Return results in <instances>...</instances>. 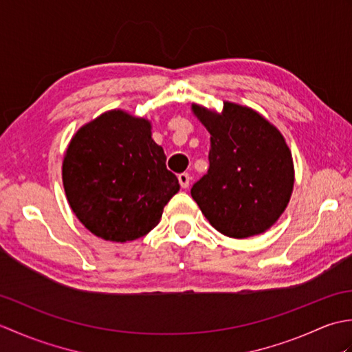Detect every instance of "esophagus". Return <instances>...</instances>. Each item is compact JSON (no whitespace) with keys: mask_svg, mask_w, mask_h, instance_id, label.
Segmentation results:
<instances>
[{"mask_svg":"<svg viewBox=\"0 0 352 352\" xmlns=\"http://www.w3.org/2000/svg\"><path fill=\"white\" fill-rule=\"evenodd\" d=\"M178 182H180L183 189H188L190 184V175L188 174V172H183V174L178 175Z\"/></svg>","mask_w":352,"mask_h":352,"instance_id":"obj_1","label":"esophagus"}]
</instances>
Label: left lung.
Segmentation results:
<instances>
[{"mask_svg":"<svg viewBox=\"0 0 352 352\" xmlns=\"http://www.w3.org/2000/svg\"><path fill=\"white\" fill-rule=\"evenodd\" d=\"M210 133V168L193 184L192 198L223 236L265 233L286 210L295 168L280 130L258 111L223 101L222 111L192 104Z\"/></svg>","mask_w":352,"mask_h":352,"instance_id":"1","label":"left lung"}]
</instances>
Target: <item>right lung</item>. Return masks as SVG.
<instances>
[{"mask_svg":"<svg viewBox=\"0 0 352 352\" xmlns=\"http://www.w3.org/2000/svg\"><path fill=\"white\" fill-rule=\"evenodd\" d=\"M151 129L149 119L113 109L80 126L66 148V199L96 237L122 243L148 234L180 190Z\"/></svg>","mask_w":352,"mask_h":352,"instance_id":"add662e5","label":"right lung"}]
</instances>
